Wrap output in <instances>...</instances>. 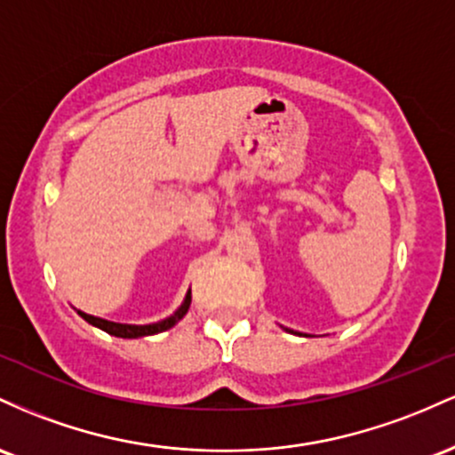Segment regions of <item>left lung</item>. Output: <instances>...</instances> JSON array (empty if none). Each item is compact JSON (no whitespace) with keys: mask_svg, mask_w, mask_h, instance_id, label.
I'll return each instance as SVG.
<instances>
[{"mask_svg":"<svg viewBox=\"0 0 455 455\" xmlns=\"http://www.w3.org/2000/svg\"><path fill=\"white\" fill-rule=\"evenodd\" d=\"M285 331H288V329H285Z\"/></svg>","mask_w":455,"mask_h":455,"instance_id":"8db88e82","label":"left lung"}]
</instances>
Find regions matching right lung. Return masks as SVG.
Segmentation results:
<instances>
[{"mask_svg":"<svg viewBox=\"0 0 455 455\" xmlns=\"http://www.w3.org/2000/svg\"><path fill=\"white\" fill-rule=\"evenodd\" d=\"M191 307V290H188L185 300H182V305L178 307L170 318L165 320H159V323H152V324H122V323H111V320H105V318H96V315H90L85 314V311H79L76 309V314L81 315V318L85 320V323H90L92 326H96V329L105 331V333L109 335H116V338H122V339H137V338H146V335H156V333H163V331L172 329L173 324L180 323L182 318H185V314Z\"/></svg>","mask_w":455,"mask_h":455,"instance_id":"1","label":"right lung"}]
</instances>
